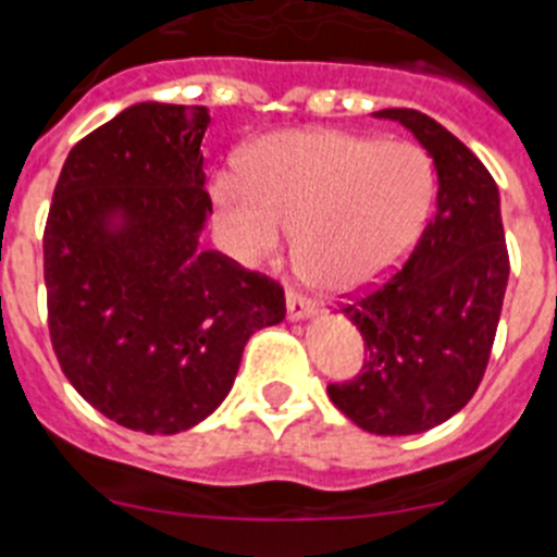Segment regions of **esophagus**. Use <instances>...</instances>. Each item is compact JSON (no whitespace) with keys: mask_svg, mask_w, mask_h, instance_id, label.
I'll use <instances>...</instances> for the list:
<instances>
[{"mask_svg":"<svg viewBox=\"0 0 557 557\" xmlns=\"http://www.w3.org/2000/svg\"><path fill=\"white\" fill-rule=\"evenodd\" d=\"M315 310V305L308 297H302L299 290H288V319H302Z\"/></svg>","mask_w":557,"mask_h":557,"instance_id":"obj_1","label":"esophagus"}]
</instances>
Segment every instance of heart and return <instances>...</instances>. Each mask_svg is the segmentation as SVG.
<instances>
[{
  "mask_svg": "<svg viewBox=\"0 0 557 557\" xmlns=\"http://www.w3.org/2000/svg\"><path fill=\"white\" fill-rule=\"evenodd\" d=\"M435 199L430 154L341 129L267 138L249 174L222 172L213 202L235 249L269 260L297 230V260L327 290L374 283L410 252Z\"/></svg>",
  "mask_w": 557,
  "mask_h": 557,
  "instance_id": "heart-1",
  "label": "heart"
}]
</instances>
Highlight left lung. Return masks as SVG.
<instances>
[{"label":"left lung","instance_id":"obj_1","mask_svg":"<svg viewBox=\"0 0 557 557\" xmlns=\"http://www.w3.org/2000/svg\"><path fill=\"white\" fill-rule=\"evenodd\" d=\"M433 154L438 199L413 252L341 313L366 341L360 374L330 383L335 408L377 435L424 433L474 397L488 366L505 285L499 191L478 154L449 129L410 108L380 110Z\"/></svg>","mask_w":557,"mask_h":557}]
</instances>
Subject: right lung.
I'll return each instance as SVG.
<instances>
[{
  "mask_svg": "<svg viewBox=\"0 0 557 557\" xmlns=\"http://www.w3.org/2000/svg\"><path fill=\"white\" fill-rule=\"evenodd\" d=\"M208 124L197 104L122 110L74 144L44 227L60 369L91 408L138 433L202 422L249 335L285 319L277 280L199 247L213 210L199 152Z\"/></svg>",
  "mask_w": 557,
  "mask_h": 557,
  "instance_id": "right-lung-1",
  "label": "right lung"
}]
</instances>
